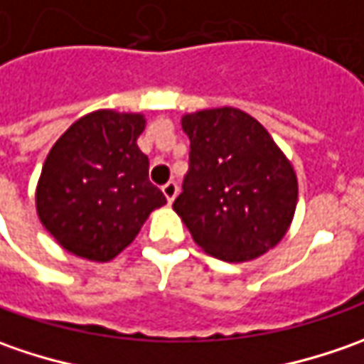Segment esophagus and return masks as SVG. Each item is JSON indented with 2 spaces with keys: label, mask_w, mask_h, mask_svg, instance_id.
I'll return each mask as SVG.
<instances>
[{
  "label": "esophagus",
  "mask_w": 364,
  "mask_h": 364,
  "mask_svg": "<svg viewBox=\"0 0 364 364\" xmlns=\"http://www.w3.org/2000/svg\"><path fill=\"white\" fill-rule=\"evenodd\" d=\"M161 192H164L166 200L172 204L174 203L176 194H178V184H176V182H168V184H164V186H161Z\"/></svg>",
  "instance_id": "obj_1"
}]
</instances>
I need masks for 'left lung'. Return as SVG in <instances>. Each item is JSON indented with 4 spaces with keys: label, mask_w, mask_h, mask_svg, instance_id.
Wrapping results in <instances>:
<instances>
[{
    "label": "left lung",
    "mask_w": 364,
    "mask_h": 364,
    "mask_svg": "<svg viewBox=\"0 0 364 364\" xmlns=\"http://www.w3.org/2000/svg\"><path fill=\"white\" fill-rule=\"evenodd\" d=\"M190 170L174 210L206 255L243 263L286 237L298 176L255 117L235 107L182 115Z\"/></svg>",
    "instance_id": "8db88e82"
}]
</instances>
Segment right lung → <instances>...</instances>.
<instances>
[{
  "mask_svg": "<svg viewBox=\"0 0 364 364\" xmlns=\"http://www.w3.org/2000/svg\"><path fill=\"white\" fill-rule=\"evenodd\" d=\"M144 129V113L97 109L75 121L48 151L36 213L68 253L97 263L115 259L166 204L137 147Z\"/></svg>",
  "mask_w": 364,
  "mask_h": 364,
  "instance_id": "obj_1",
  "label": "right lung"
}]
</instances>
